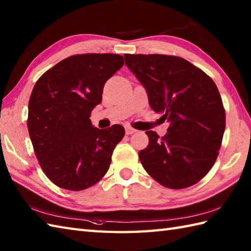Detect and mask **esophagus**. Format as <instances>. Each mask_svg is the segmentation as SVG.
<instances>
[{
  "label": "esophagus",
  "instance_id": "1",
  "mask_svg": "<svg viewBox=\"0 0 251 251\" xmlns=\"http://www.w3.org/2000/svg\"><path fill=\"white\" fill-rule=\"evenodd\" d=\"M125 131H126V135H131V134H134V132H136L137 130L135 128H132V127H130V126H125Z\"/></svg>",
  "mask_w": 251,
  "mask_h": 251
}]
</instances>
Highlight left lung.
<instances>
[{
    "mask_svg": "<svg viewBox=\"0 0 251 251\" xmlns=\"http://www.w3.org/2000/svg\"><path fill=\"white\" fill-rule=\"evenodd\" d=\"M146 88L151 109L169 122L159 138L149 130L139 152L146 172L166 188L185 189L214 166L226 129V111L215 82L188 60L167 55H124Z\"/></svg>",
    "mask_w": 251,
    "mask_h": 251,
    "instance_id": "1",
    "label": "left lung"
}]
</instances>
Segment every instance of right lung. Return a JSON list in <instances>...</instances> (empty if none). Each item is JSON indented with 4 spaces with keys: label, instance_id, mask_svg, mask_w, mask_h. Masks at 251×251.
<instances>
[{
    "label": "right lung",
    "instance_id": "right-lung-1",
    "mask_svg": "<svg viewBox=\"0 0 251 251\" xmlns=\"http://www.w3.org/2000/svg\"><path fill=\"white\" fill-rule=\"evenodd\" d=\"M123 65L124 57L116 54L74 55L35 83L26 125L42 170L59 188L85 190L108 172L125 129H99L89 117L101 103L105 82Z\"/></svg>",
    "mask_w": 251,
    "mask_h": 251
}]
</instances>
